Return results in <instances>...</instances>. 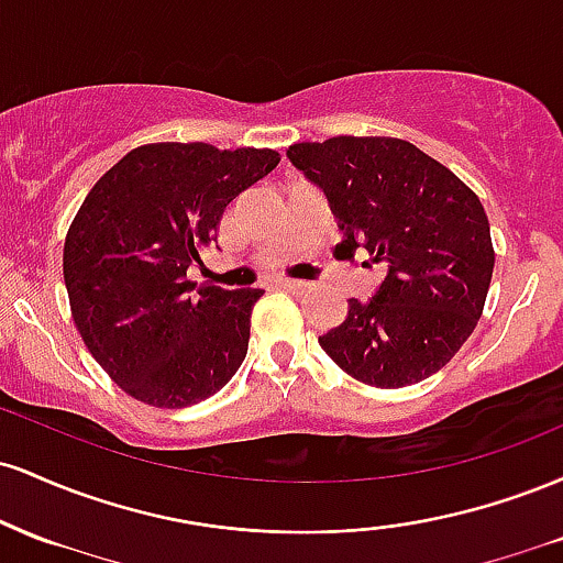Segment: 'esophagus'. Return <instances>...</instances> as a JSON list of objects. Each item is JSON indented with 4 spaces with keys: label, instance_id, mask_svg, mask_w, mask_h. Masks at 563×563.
I'll use <instances>...</instances> for the list:
<instances>
[{
    "label": "esophagus",
    "instance_id": "obj_1",
    "mask_svg": "<svg viewBox=\"0 0 563 563\" xmlns=\"http://www.w3.org/2000/svg\"><path fill=\"white\" fill-rule=\"evenodd\" d=\"M277 286L286 288V290H294V294H301V290L309 288V283L303 280H294V277H283V280H277Z\"/></svg>",
    "mask_w": 563,
    "mask_h": 563
}]
</instances>
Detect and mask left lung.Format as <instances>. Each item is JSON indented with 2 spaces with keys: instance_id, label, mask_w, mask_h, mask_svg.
Instances as JSON below:
<instances>
[{
  "instance_id": "1",
  "label": "left lung",
  "mask_w": 563,
  "mask_h": 563,
  "mask_svg": "<svg viewBox=\"0 0 563 563\" xmlns=\"http://www.w3.org/2000/svg\"><path fill=\"white\" fill-rule=\"evenodd\" d=\"M288 158L325 192L344 232V260L365 249L386 267L376 296L349 299L320 346L376 389L434 376L482 318L495 251L476 192L448 166L397 137L296 142Z\"/></svg>"
}]
</instances>
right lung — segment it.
Instances as JSON below:
<instances>
[{
	"mask_svg": "<svg viewBox=\"0 0 563 563\" xmlns=\"http://www.w3.org/2000/svg\"><path fill=\"white\" fill-rule=\"evenodd\" d=\"M280 164L269 147L153 142L97 179L63 249L84 344L129 397L187 407L222 389L249 352L262 288L187 280L232 198Z\"/></svg>",
	"mask_w": 563,
	"mask_h": 563,
	"instance_id": "obj_1",
	"label": "right lung"
}]
</instances>
